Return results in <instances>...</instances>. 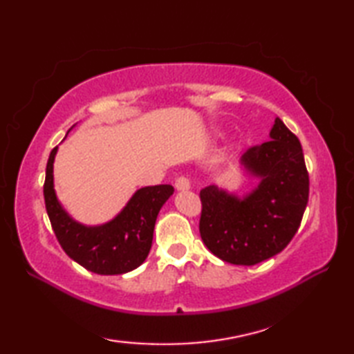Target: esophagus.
Returning a JSON list of instances; mask_svg holds the SVG:
<instances>
[{
    "label": "esophagus",
    "mask_w": 354,
    "mask_h": 354,
    "mask_svg": "<svg viewBox=\"0 0 354 354\" xmlns=\"http://www.w3.org/2000/svg\"><path fill=\"white\" fill-rule=\"evenodd\" d=\"M175 189L179 192H184V190H189L190 189V179L187 176H179L176 178L175 181Z\"/></svg>",
    "instance_id": "34e87169"
}]
</instances>
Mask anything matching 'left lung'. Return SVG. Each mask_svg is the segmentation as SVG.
Listing matches in <instances>:
<instances>
[{"instance_id":"left-lung-1","label":"left lung","mask_w":354,"mask_h":354,"mask_svg":"<svg viewBox=\"0 0 354 354\" xmlns=\"http://www.w3.org/2000/svg\"><path fill=\"white\" fill-rule=\"evenodd\" d=\"M270 140L250 147L240 164L259 178L252 192L239 198L216 185L201 190L202 242L231 265L252 266L289 245L309 201V173L303 147L280 118Z\"/></svg>"}]
</instances>
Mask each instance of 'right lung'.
Instances as JSON below:
<instances>
[{
    "mask_svg": "<svg viewBox=\"0 0 354 354\" xmlns=\"http://www.w3.org/2000/svg\"><path fill=\"white\" fill-rule=\"evenodd\" d=\"M57 147L51 150L45 170L44 199L51 227L70 259L100 275H118L137 269L149 255L158 213L171 194L169 184L142 187L133 193L114 219L95 227L79 223L57 201L53 183V162Z\"/></svg>",
    "mask_w": 354,
    "mask_h": 354,
    "instance_id": "1",
    "label": "right lung"
}]
</instances>
